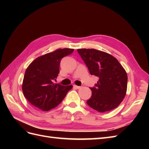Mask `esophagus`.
<instances>
[{
    "instance_id": "34e87169",
    "label": "esophagus",
    "mask_w": 149,
    "mask_h": 149,
    "mask_svg": "<svg viewBox=\"0 0 149 149\" xmlns=\"http://www.w3.org/2000/svg\"><path fill=\"white\" fill-rule=\"evenodd\" d=\"M73 86H74V88H76V89H80V88H81V86H79L74 85Z\"/></svg>"
}]
</instances>
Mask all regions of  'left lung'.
Segmentation results:
<instances>
[{"mask_svg":"<svg viewBox=\"0 0 149 149\" xmlns=\"http://www.w3.org/2000/svg\"><path fill=\"white\" fill-rule=\"evenodd\" d=\"M77 51L90 74L99 78L96 88H90L91 97L88 104L98 112L109 111L118 107L127 92V74L118 60L110 54L93 48Z\"/></svg>","mask_w":149,"mask_h":149,"instance_id":"left-lung-1","label":"left lung"}]
</instances>
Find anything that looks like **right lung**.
<instances>
[{
    "mask_svg": "<svg viewBox=\"0 0 149 149\" xmlns=\"http://www.w3.org/2000/svg\"><path fill=\"white\" fill-rule=\"evenodd\" d=\"M74 49H58L40 56L26 68L22 83V91L28 101L43 111H48L61 102L73 86L54 83L60 73V64L64 56Z\"/></svg>",
    "mask_w": 149,
    "mask_h": 149,
    "instance_id": "right-lung-1",
    "label": "right lung"
}]
</instances>
